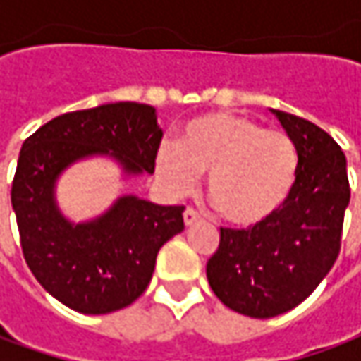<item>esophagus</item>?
Returning a JSON list of instances; mask_svg holds the SVG:
<instances>
[{
	"mask_svg": "<svg viewBox=\"0 0 361 361\" xmlns=\"http://www.w3.org/2000/svg\"><path fill=\"white\" fill-rule=\"evenodd\" d=\"M183 216H185V225H192V223H197V221L201 219L199 213H197L192 207H187V209H185V215Z\"/></svg>",
	"mask_w": 361,
	"mask_h": 361,
	"instance_id": "1",
	"label": "esophagus"
}]
</instances>
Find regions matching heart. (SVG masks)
<instances>
[{
	"mask_svg": "<svg viewBox=\"0 0 361 361\" xmlns=\"http://www.w3.org/2000/svg\"><path fill=\"white\" fill-rule=\"evenodd\" d=\"M157 173L174 195L188 192L207 174L209 199L233 225H257L279 211L298 174V150L281 130L235 112L188 122L178 145L162 146Z\"/></svg>",
	"mask_w": 361,
	"mask_h": 361,
	"instance_id": "heart-1",
	"label": "heart"
}]
</instances>
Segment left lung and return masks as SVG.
Segmentation results:
<instances>
[{
    "label": "left lung",
    "instance_id": "obj_1",
    "mask_svg": "<svg viewBox=\"0 0 361 361\" xmlns=\"http://www.w3.org/2000/svg\"><path fill=\"white\" fill-rule=\"evenodd\" d=\"M298 150L289 197L269 219L249 229L221 227L207 261V279L229 310L267 319L298 307L324 281L340 255L350 204L345 154L305 118L273 110Z\"/></svg>",
    "mask_w": 361,
    "mask_h": 361
}]
</instances>
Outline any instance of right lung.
<instances>
[{
  "mask_svg": "<svg viewBox=\"0 0 361 361\" xmlns=\"http://www.w3.org/2000/svg\"><path fill=\"white\" fill-rule=\"evenodd\" d=\"M162 130L148 104L116 102L66 112L25 138L11 183L23 259L49 295L88 315L118 312L145 293L160 247L185 229V207L122 197L90 223L72 225L54 201L72 162L110 154L126 174L154 173Z\"/></svg>",
  "mask_w": 361,
  "mask_h": 361,
  "instance_id": "add662e5",
  "label": "right lung"
}]
</instances>
